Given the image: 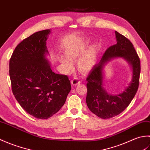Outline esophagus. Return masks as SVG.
<instances>
[{
	"mask_svg": "<svg viewBox=\"0 0 150 150\" xmlns=\"http://www.w3.org/2000/svg\"><path fill=\"white\" fill-rule=\"evenodd\" d=\"M71 84L73 86H77V85L80 84L81 83V81H79L77 78H75V79H73V80L71 81Z\"/></svg>",
	"mask_w": 150,
	"mask_h": 150,
	"instance_id": "34e87169",
	"label": "esophagus"
}]
</instances>
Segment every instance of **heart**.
<instances>
[{
    "instance_id": "obj_1",
    "label": "heart",
    "mask_w": 150,
    "mask_h": 150,
    "mask_svg": "<svg viewBox=\"0 0 150 150\" xmlns=\"http://www.w3.org/2000/svg\"><path fill=\"white\" fill-rule=\"evenodd\" d=\"M85 44H76L65 51L66 57H60L59 62L66 73H69L73 67V61L78 60L77 68L82 72H88L94 68L97 63L98 46L93 45L87 52Z\"/></svg>"
}]
</instances>
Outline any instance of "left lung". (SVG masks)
Segmentation results:
<instances>
[{
	"mask_svg": "<svg viewBox=\"0 0 150 150\" xmlns=\"http://www.w3.org/2000/svg\"><path fill=\"white\" fill-rule=\"evenodd\" d=\"M117 44L106 50L100 62L91 70L86 80V104L92 113L103 119L117 116L126 109L138 90L141 73L139 57L132 43L126 37L115 31ZM115 58H122L131 66L132 80L119 94H110L105 90L104 67Z\"/></svg>",
	"mask_w": 150,
	"mask_h": 150,
	"instance_id": "left-lung-1",
	"label": "left lung"
}]
</instances>
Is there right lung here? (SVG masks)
Masks as SVG:
<instances>
[{
	"mask_svg": "<svg viewBox=\"0 0 150 150\" xmlns=\"http://www.w3.org/2000/svg\"><path fill=\"white\" fill-rule=\"evenodd\" d=\"M51 30L35 33L15 47L9 60L12 91L26 112L39 119L53 116L71 90L68 76L51 69L46 41Z\"/></svg>",
	"mask_w": 150,
	"mask_h": 150,
	"instance_id": "1",
	"label": "right lung"
}]
</instances>
